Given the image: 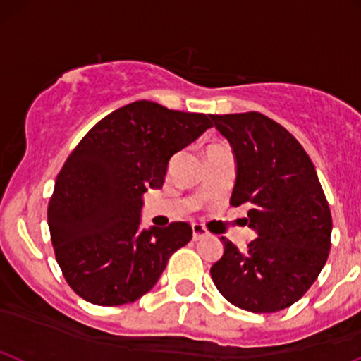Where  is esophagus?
<instances>
[{
	"mask_svg": "<svg viewBox=\"0 0 361 361\" xmlns=\"http://www.w3.org/2000/svg\"><path fill=\"white\" fill-rule=\"evenodd\" d=\"M192 235H193V240H200V238L207 237L209 231L206 230V226L200 225V223H193L192 225Z\"/></svg>",
	"mask_w": 361,
	"mask_h": 361,
	"instance_id": "obj_1",
	"label": "esophagus"
}]
</instances>
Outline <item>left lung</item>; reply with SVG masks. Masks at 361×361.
<instances>
[{
	"label": "left lung",
	"instance_id": "8db88e82",
	"mask_svg": "<svg viewBox=\"0 0 361 361\" xmlns=\"http://www.w3.org/2000/svg\"><path fill=\"white\" fill-rule=\"evenodd\" d=\"M237 159L233 207L247 204L245 225L257 238L211 267L214 286L237 308L275 313L302 298L331 250L332 214L313 162L301 143L259 112L211 116Z\"/></svg>",
	"mask_w": 361,
	"mask_h": 361
}]
</instances>
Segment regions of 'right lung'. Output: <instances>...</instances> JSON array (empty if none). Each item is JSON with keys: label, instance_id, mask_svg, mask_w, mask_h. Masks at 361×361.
<instances>
[{"label": "right lung", "instance_id": "add662e5", "mask_svg": "<svg viewBox=\"0 0 361 361\" xmlns=\"http://www.w3.org/2000/svg\"><path fill=\"white\" fill-rule=\"evenodd\" d=\"M209 117L138 100L98 121L71 152L50 197L48 226L63 279L85 301H136L192 240L185 221L140 228L142 195L164 185L169 159L212 126Z\"/></svg>", "mask_w": 361, "mask_h": 361}]
</instances>
